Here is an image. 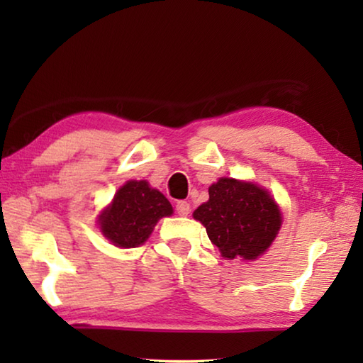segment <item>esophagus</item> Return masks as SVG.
I'll return each mask as SVG.
<instances>
[{"label":"esophagus","instance_id":"esophagus-1","mask_svg":"<svg viewBox=\"0 0 363 363\" xmlns=\"http://www.w3.org/2000/svg\"><path fill=\"white\" fill-rule=\"evenodd\" d=\"M176 213L179 214V216H187V214L190 213V205L187 203V201H177L176 203Z\"/></svg>","mask_w":363,"mask_h":363}]
</instances>
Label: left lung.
Returning <instances> with one entry per match:
<instances>
[{
  "label": "left lung",
  "instance_id": "8db88e82",
  "mask_svg": "<svg viewBox=\"0 0 363 363\" xmlns=\"http://www.w3.org/2000/svg\"><path fill=\"white\" fill-rule=\"evenodd\" d=\"M210 200L194 211L208 237L227 259L255 261L272 245L281 213L266 189L220 177L208 189Z\"/></svg>",
  "mask_w": 363,
  "mask_h": 363
}]
</instances>
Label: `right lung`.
Segmentation results:
<instances>
[{"label":"right lung","mask_w":363,"mask_h":363,"mask_svg":"<svg viewBox=\"0 0 363 363\" xmlns=\"http://www.w3.org/2000/svg\"><path fill=\"white\" fill-rule=\"evenodd\" d=\"M173 214L167 196L152 189L147 181H128L99 214L104 237L118 248H136L147 242L153 227Z\"/></svg>","instance_id":"right-lung-1"}]
</instances>
